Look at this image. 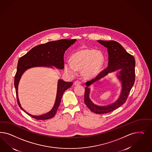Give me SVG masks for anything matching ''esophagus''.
<instances>
[{
    "mask_svg": "<svg viewBox=\"0 0 152 152\" xmlns=\"http://www.w3.org/2000/svg\"><path fill=\"white\" fill-rule=\"evenodd\" d=\"M74 84H75V86H79V85H80V84H81V82H80L79 80H76V81H75V82H74Z\"/></svg>",
    "mask_w": 152,
    "mask_h": 152,
    "instance_id": "obj_1",
    "label": "esophagus"
}]
</instances>
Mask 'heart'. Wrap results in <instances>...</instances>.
<instances>
[{
	"instance_id": "1",
	"label": "heart",
	"mask_w": 152,
	"mask_h": 152,
	"mask_svg": "<svg viewBox=\"0 0 152 152\" xmlns=\"http://www.w3.org/2000/svg\"><path fill=\"white\" fill-rule=\"evenodd\" d=\"M72 62L68 61L64 65L65 70L71 74L75 75L78 69L83 70L87 78L96 76L103 64V55L100 52L94 50L85 49L79 50L72 56Z\"/></svg>"
}]
</instances>
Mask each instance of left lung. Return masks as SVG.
<instances>
[{"label":"left lung","instance_id":"8db88e82","mask_svg":"<svg viewBox=\"0 0 152 152\" xmlns=\"http://www.w3.org/2000/svg\"><path fill=\"white\" fill-rule=\"evenodd\" d=\"M98 42L107 48L108 53V66L94 78L86 83L84 92V103L93 113L103 114L111 113L126 102L128 96L132 88L135 79L134 57L128 53L123 46L115 41L98 40ZM120 69L118 77L122 82L123 89L120 97L115 103L107 107H98L94 105L88 98L90 89L88 87L108 72Z\"/></svg>","mask_w":152,"mask_h":152}]
</instances>
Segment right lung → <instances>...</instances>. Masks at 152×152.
<instances>
[{
    "instance_id": "obj_1",
    "label": "right lung",
    "mask_w": 152,
    "mask_h": 152,
    "mask_svg": "<svg viewBox=\"0 0 152 152\" xmlns=\"http://www.w3.org/2000/svg\"><path fill=\"white\" fill-rule=\"evenodd\" d=\"M75 41L76 39H61L39 45L33 48L18 60L17 72L15 77V87L17 100L20 107L29 116L39 120H48L54 117L61 102L63 94L67 89L72 86L73 83L59 80L56 98L54 107L46 114L36 116L26 113L20 104L18 97V86L22 75L27 69L34 66H46L51 67V66H54L57 68H64V53Z\"/></svg>"
}]
</instances>
